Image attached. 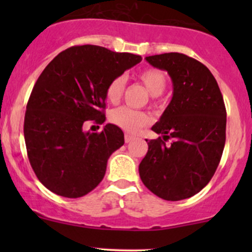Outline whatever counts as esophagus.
I'll return each mask as SVG.
<instances>
[{
    "label": "esophagus",
    "mask_w": 252,
    "mask_h": 252,
    "mask_svg": "<svg viewBox=\"0 0 252 252\" xmlns=\"http://www.w3.org/2000/svg\"><path fill=\"white\" fill-rule=\"evenodd\" d=\"M134 136H131V135H128L126 134V136H124V141H126V143H129V142H131L132 140H134Z\"/></svg>",
    "instance_id": "1"
}]
</instances>
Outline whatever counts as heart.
I'll return each instance as SVG.
<instances>
[{
  "mask_svg": "<svg viewBox=\"0 0 252 252\" xmlns=\"http://www.w3.org/2000/svg\"><path fill=\"white\" fill-rule=\"evenodd\" d=\"M137 78L152 96H158L162 94L166 88V76L163 74V72L156 70V68H147V70L141 71L137 74ZM124 86H126V80L121 76L110 82L108 89H106V98L109 102L116 103L121 99ZM110 121L126 131L136 132L149 123V116L146 112L122 106V108H118L111 112Z\"/></svg>",
  "mask_w": 252,
  "mask_h": 252,
  "instance_id": "1",
  "label": "heart"
}]
</instances>
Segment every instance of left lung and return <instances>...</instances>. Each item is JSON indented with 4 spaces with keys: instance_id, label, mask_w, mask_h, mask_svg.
<instances>
[{
    "instance_id": "obj_1",
    "label": "left lung",
    "mask_w": 252,
    "mask_h": 252,
    "mask_svg": "<svg viewBox=\"0 0 252 252\" xmlns=\"http://www.w3.org/2000/svg\"><path fill=\"white\" fill-rule=\"evenodd\" d=\"M150 65L168 72L173 97L146 140L148 153L138 166L141 180L164 200L196 194L215 174L226 137V110L216 78L204 63L181 53L146 57ZM175 140L170 146L165 141Z\"/></svg>"
}]
</instances>
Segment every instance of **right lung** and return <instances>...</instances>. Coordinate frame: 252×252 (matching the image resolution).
<instances>
[{"label": "right lung", "instance_id": "1", "mask_svg": "<svg viewBox=\"0 0 252 252\" xmlns=\"http://www.w3.org/2000/svg\"><path fill=\"white\" fill-rule=\"evenodd\" d=\"M142 60L100 46L63 51L37 78L25 115V142L40 182L58 195L80 198L105 175L110 155L124 144L123 131L108 123L84 131L85 121L104 123L106 89Z\"/></svg>", "mask_w": 252, "mask_h": 252}]
</instances>
